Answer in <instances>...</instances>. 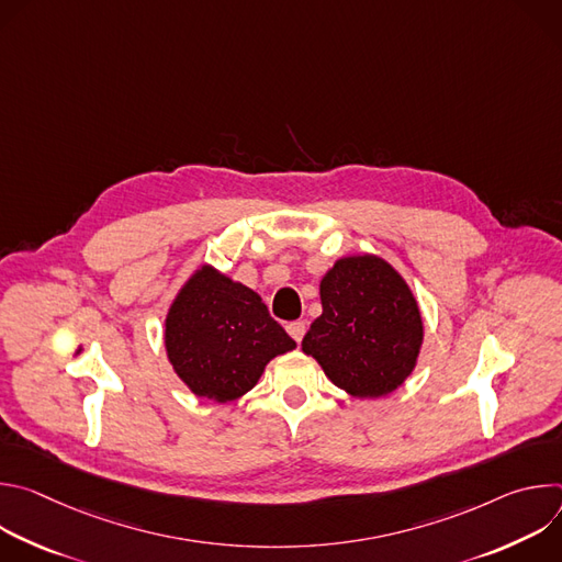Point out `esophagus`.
Segmentation results:
<instances>
[{"mask_svg": "<svg viewBox=\"0 0 562 562\" xmlns=\"http://www.w3.org/2000/svg\"><path fill=\"white\" fill-rule=\"evenodd\" d=\"M286 334H289L295 342H302V338H304V334H306V325L300 323V319H295V323H289V325H286Z\"/></svg>", "mask_w": 562, "mask_h": 562, "instance_id": "1", "label": "esophagus"}]
</instances>
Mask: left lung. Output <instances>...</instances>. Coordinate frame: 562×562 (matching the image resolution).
<instances>
[{"instance_id": "8db88e82", "label": "left lung", "mask_w": 562, "mask_h": 562, "mask_svg": "<svg viewBox=\"0 0 562 562\" xmlns=\"http://www.w3.org/2000/svg\"><path fill=\"white\" fill-rule=\"evenodd\" d=\"M323 315L313 319L302 351L356 397H380L414 371L423 317L407 282L373 256L342 258L319 282Z\"/></svg>"}]
</instances>
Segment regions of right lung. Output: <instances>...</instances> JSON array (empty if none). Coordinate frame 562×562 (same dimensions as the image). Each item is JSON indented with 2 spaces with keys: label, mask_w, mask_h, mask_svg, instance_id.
I'll list each match as a JSON object with an SVG mask.
<instances>
[{
  "label": "right lung",
  "mask_w": 562,
  "mask_h": 562,
  "mask_svg": "<svg viewBox=\"0 0 562 562\" xmlns=\"http://www.w3.org/2000/svg\"><path fill=\"white\" fill-rule=\"evenodd\" d=\"M165 338L176 373L195 395L217 403L251 391L267 362L295 347L256 291L211 267L176 297Z\"/></svg>",
  "instance_id": "add662e5"
}]
</instances>
